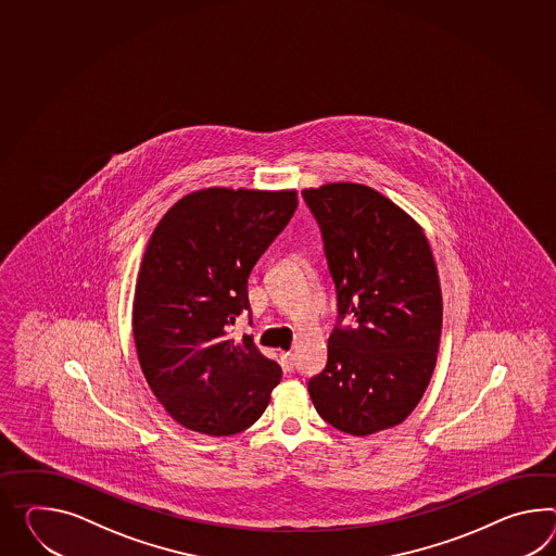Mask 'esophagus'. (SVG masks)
<instances>
[{"label":"esophagus","instance_id":"esophagus-1","mask_svg":"<svg viewBox=\"0 0 556 556\" xmlns=\"http://www.w3.org/2000/svg\"><path fill=\"white\" fill-rule=\"evenodd\" d=\"M281 362H283V367L287 369V371H293V369H295V353H281Z\"/></svg>","mask_w":556,"mask_h":556}]
</instances>
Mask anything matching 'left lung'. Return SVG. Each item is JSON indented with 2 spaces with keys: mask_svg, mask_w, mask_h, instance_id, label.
Segmentation results:
<instances>
[{
  "mask_svg": "<svg viewBox=\"0 0 556 556\" xmlns=\"http://www.w3.org/2000/svg\"><path fill=\"white\" fill-rule=\"evenodd\" d=\"M324 235L338 289L339 318L327 366L309 379L317 414L352 435H369L406 420L432 379L442 289L420 225L381 192L355 182L303 190Z\"/></svg>",
  "mask_w": 556,
  "mask_h": 556,
  "instance_id": "1",
  "label": "left lung"
}]
</instances>
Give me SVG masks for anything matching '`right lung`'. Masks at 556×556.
I'll list each match as a JSON object with an SVG mask.
<instances>
[{"instance_id":"1","label":"right lung","mask_w":556,"mask_h":556,"mask_svg":"<svg viewBox=\"0 0 556 556\" xmlns=\"http://www.w3.org/2000/svg\"><path fill=\"white\" fill-rule=\"evenodd\" d=\"M298 208V190H194L150 235L132 303L136 353L150 390L192 432H243L269 406L281 367L251 336L247 281Z\"/></svg>"}]
</instances>
